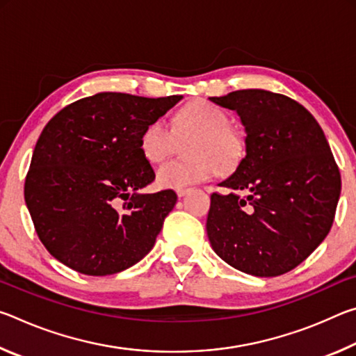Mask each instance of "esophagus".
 Returning <instances> with one entry per match:
<instances>
[{
  "label": "esophagus",
  "instance_id": "1",
  "mask_svg": "<svg viewBox=\"0 0 356 356\" xmlns=\"http://www.w3.org/2000/svg\"><path fill=\"white\" fill-rule=\"evenodd\" d=\"M190 191H191L190 188H179V190H177V196H179V197H184L185 195H188Z\"/></svg>",
  "mask_w": 356,
  "mask_h": 356
}]
</instances>
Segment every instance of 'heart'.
<instances>
[{
	"label": "heart",
	"instance_id": "b5f03b06",
	"mask_svg": "<svg viewBox=\"0 0 356 356\" xmlns=\"http://www.w3.org/2000/svg\"><path fill=\"white\" fill-rule=\"evenodd\" d=\"M229 114L207 100H195L184 106L174 119V130L163 119H154L144 127L140 149L149 163L166 160L177 147L185 144L186 160H172L156 171V184L161 188H185L206 182L216 172L231 171L245 155V138L229 127Z\"/></svg>",
	"mask_w": 356,
	"mask_h": 356
}]
</instances>
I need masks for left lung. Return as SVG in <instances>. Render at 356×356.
<instances>
[{
	"label": "left lung",
	"instance_id": "obj_1",
	"mask_svg": "<svg viewBox=\"0 0 356 356\" xmlns=\"http://www.w3.org/2000/svg\"><path fill=\"white\" fill-rule=\"evenodd\" d=\"M210 100L237 111L245 127V159L220 186L247 195L210 196V245L240 272H291L327 237L339 201V168L323 130L282 94L243 89Z\"/></svg>",
	"mask_w": 356,
	"mask_h": 356
}]
</instances>
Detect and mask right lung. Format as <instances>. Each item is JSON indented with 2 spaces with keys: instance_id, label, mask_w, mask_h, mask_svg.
<instances>
[{
  "instance_id": "add662e5",
  "label": "right lung",
  "mask_w": 356,
  "mask_h": 356,
  "mask_svg": "<svg viewBox=\"0 0 356 356\" xmlns=\"http://www.w3.org/2000/svg\"><path fill=\"white\" fill-rule=\"evenodd\" d=\"M179 100L182 95L99 92L63 108L45 125L26 174L25 201L40 242L59 262L105 276L152 250L177 195L141 193L155 172L140 136Z\"/></svg>"
}]
</instances>
